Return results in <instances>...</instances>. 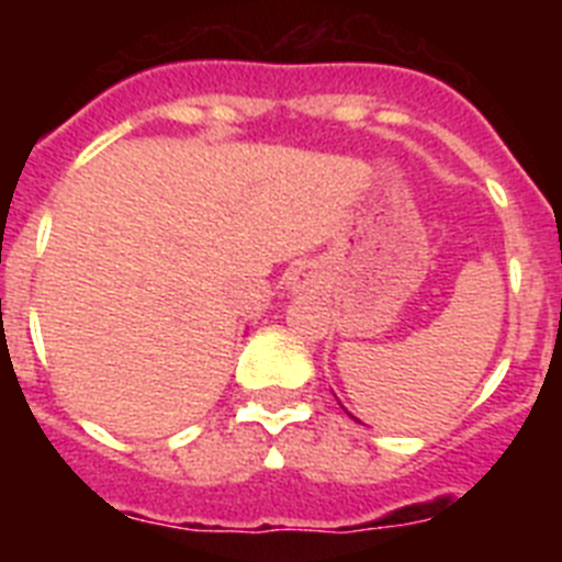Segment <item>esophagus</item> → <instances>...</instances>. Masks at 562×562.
<instances>
[{
    "mask_svg": "<svg viewBox=\"0 0 562 562\" xmlns=\"http://www.w3.org/2000/svg\"><path fill=\"white\" fill-rule=\"evenodd\" d=\"M290 286L295 292H310L312 286H315V276H312L306 267H297V270H292L290 276Z\"/></svg>",
    "mask_w": 562,
    "mask_h": 562,
    "instance_id": "esophagus-1",
    "label": "esophagus"
}]
</instances>
